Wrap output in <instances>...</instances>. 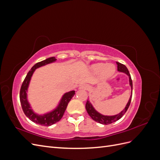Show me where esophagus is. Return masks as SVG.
Instances as JSON below:
<instances>
[{
  "instance_id": "1",
  "label": "esophagus",
  "mask_w": 160,
  "mask_h": 160,
  "mask_svg": "<svg viewBox=\"0 0 160 160\" xmlns=\"http://www.w3.org/2000/svg\"><path fill=\"white\" fill-rule=\"evenodd\" d=\"M80 89L85 90V89H87V86H86L85 85H81L80 86Z\"/></svg>"
}]
</instances>
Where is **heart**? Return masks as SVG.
Here are the masks:
<instances>
[{
	"label": "heart",
	"instance_id": "b5f03b06",
	"mask_svg": "<svg viewBox=\"0 0 160 160\" xmlns=\"http://www.w3.org/2000/svg\"><path fill=\"white\" fill-rule=\"evenodd\" d=\"M91 69L96 73L101 71V75L103 78L107 79L109 78L114 74L115 67L113 64L104 65L103 63H98L92 66Z\"/></svg>",
	"mask_w": 160,
	"mask_h": 160
}]
</instances>
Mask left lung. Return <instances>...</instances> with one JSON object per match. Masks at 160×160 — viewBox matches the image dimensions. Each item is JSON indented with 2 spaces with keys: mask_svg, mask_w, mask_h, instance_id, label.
Instances as JSON below:
<instances>
[{
  "mask_svg": "<svg viewBox=\"0 0 160 160\" xmlns=\"http://www.w3.org/2000/svg\"><path fill=\"white\" fill-rule=\"evenodd\" d=\"M117 65H118V71L119 72H125V74H127L129 76V85L131 86V88H132V95L130 96L129 100L128 101V103L127 104V105L125 106V109L120 112L119 114L115 115H113V116H107V115H101L99 113H98L94 108L92 105L91 104V103L89 102V101H87L86 102V105H85V108L87 111H88V114L89 115L90 117L93 119L94 121H95L96 122H98L99 123L103 124V125H108L110 123H112L116 121L119 120V119L122 118L123 115L126 113V111L128 110V109L129 107V105L131 103V101H132V90H133V84H132V78H131V75L129 72L128 69V68L126 67V66L120 63L119 62H117Z\"/></svg>",
  "mask_w": 160,
  "mask_h": 160,
  "instance_id": "obj_1",
  "label": "left lung"
}]
</instances>
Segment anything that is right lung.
Listing matches in <instances>:
<instances>
[{"label": "right lung", "mask_w": 160, "mask_h": 160, "mask_svg": "<svg viewBox=\"0 0 160 160\" xmlns=\"http://www.w3.org/2000/svg\"><path fill=\"white\" fill-rule=\"evenodd\" d=\"M57 59H55V57H52L36 63L32 67L31 69L28 71L21 85L20 90V101L23 112L25 113L27 117L31 120L32 122L43 125V126H50V125L55 124V123L60 121L65 113L67 105H68L70 100L75 94V91H71L68 92V93H65L63 96H62L60 103L57 108L51 111V112L46 113L45 115H37L35 113H34L33 111L31 109V106L27 101V92L33 72L38 67L51 63V62H54Z\"/></svg>", "instance_id": "add662e5"}]
</instances>
